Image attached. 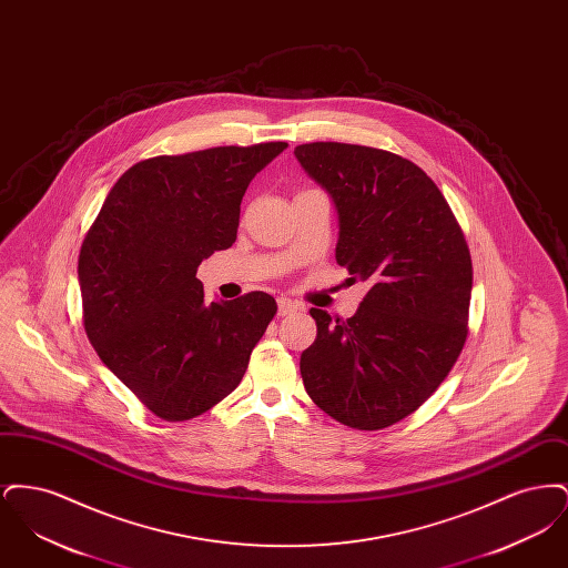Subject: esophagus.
<instances>
[{"label":"esophagus","instance_id":"34e87169","mask_svg":"<svg viewBox=\"0 0 568 568\" xmlns=\"http://www.w3.org/2000/svg\"><path fill=\"white\" fill-rule=\"evenodd\" d=\"M276 306H278V315H281V317H283V315H290V313H296V311H302V308H304L300 302L292 300V297H278Z\"/></svg>","mask_w":568,"mask_h":568}]
</instances>
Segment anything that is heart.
<instances>
[{"mask_svg":"<svg viewBox=\"0 0 568 568\" xmlns=\"http://www.w3.org/2000/svg\"><path fill=\"white\" fill-rule=\"evenodd\" d=\"M304 193H313V191H304Z\"/></svg>","mask_w":568,"mask_h":568,"instance_id":"heart-1","label":"heart"}]
</instances>
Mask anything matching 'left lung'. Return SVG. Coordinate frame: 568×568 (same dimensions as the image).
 Here are the masks:
<instances>
[{
	"label": "left lung",
	"mask_w": 568,
	"mask_h": 568,
	"mask_svg": "<svg viewBox=\"0 0 568 568\" xmlns=\"http://www.w3.org/2000/svg\"><path fill=\"white\" fill-rule=\"evenodd\" d=\"M338 213L336 262L371 285L347 322L311 308L315 343L300 373L313 403L357 430L424 405L466 341L470 253L433 179L389 151L311 142L294 151Z\"/></svg>",
	"instance_id": "8db88e82"
}]
</instances>
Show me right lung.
<instances>
[{"instance_id": "right-lung-1", "label": "right lung", "mask_w": 568, "mask_h": 568, "mask_svg": "<svg viewBox=\"0 0 568 568\" xmlns=\"http://www.w3.org/2000/svg\"><path fill=\"white\" fill-rule=\"evenodd\" d=\"M285 146L135 163L82 241L84 332L110 373L165 422L191 419L232 394L276 315L264 292L206 302L195 272L234 244L244 191Z\"/></svg>"}]
</instances>
